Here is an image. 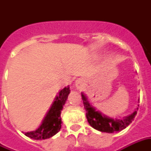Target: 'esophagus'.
Listing matches in <instances>:
<instances>
[{
  "label": "esophagus",
  "instance_id": "34e87169",
  "mask_svg": "<svg viewBox=\"0 0 151 151\" xmlns=\"http://www.w3.org/2000/svg\"><path fill=\"white\" fill-rule=\"evenodd\" d=\"M82 85H83V80H82V79H78V80H76L75 86L77 88L82 87Z\"/></svg>",
  "mask_w": 151,
  "mask_h": 151
}]
</instances>
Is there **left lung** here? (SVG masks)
Returning <instances> with one entry per match:
<instances>
[{
    "instance_id": "1",
    "label": "left lung",
    "mask_w": 151,
    "mask_h": 151,
    "mask_svg": "<svg viewBox=\"0 0 151 151\" xmlns=\"http://www.w3.org/2000/svg\"><path fill=\"white\" fill-rule=\"evenodd\" d=\"M82 99L86 111V119L90 125L95 129L104 133H112L124 129L132 123L136 116L137 111L138 110V108H137L132 113L123 117L122 119L112 118L102 113L99 110L95 108L83 92H82Z\"/></svg>"
}]
</instances>
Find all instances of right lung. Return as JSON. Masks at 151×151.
<instances>
[{
	"instance_id": "obj_1",
	"label": "right lung",
	"mask_w": 151,
	"mask_h": 151,
	"mask_svg": "<svg viewBox=\"0 0 151 151\" xmlns=\"http://www.w3.org/2000/svg\"><path fill=\"white\" fill-rule=\"evenodd\" d=\"M69 93V86H67L60 90L39 128L35 131L24 133L25 135L32 139L43 140L50 138L58 133L61 128L62 123L60 114Z\"/></svg>"
}]
</instances>
